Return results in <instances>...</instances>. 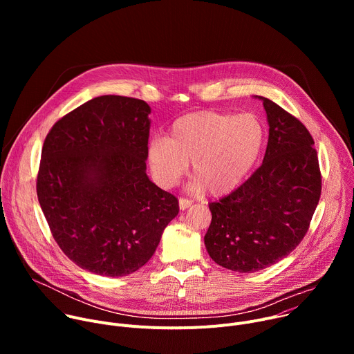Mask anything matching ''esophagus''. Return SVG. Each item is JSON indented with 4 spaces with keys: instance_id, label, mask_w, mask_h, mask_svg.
<instances>
[{
    "instance_id": "1",
    "label": "esophagus",
    "mask_w": 354,
    "mask_h": 354,
    "mask_svg": "<svg viewBox=\"0 0 354 354\" xmlns=\"http://www.w3.org/2000/svg\"><path fill=\"white\" fill-rule=\"evenodd\" d=\"M190 206H192V200H187V198H183V197L179 198V209L180 210H186Z\"/></svg>"
}]
</instances>
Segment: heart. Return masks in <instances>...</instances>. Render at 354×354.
Here are the masks:
<instances>
[{
  "instance_id": "obj_1",
  "label": "heart",
  "mask_w": 354,
  "mask_h": 354,
  "mask_svg": "<svg viewBox=\"0 0 354 354\" xmlns=\"http://www.w3.org/2000/svg\"><path fill=\"white\" fill-rule=\"evenodd\" d=\"M266 127L254 113L201 111L174 122L168 137H154L147 156L156 179L174 186L193 161L196 193L213 196L235 190L258 164L266 144Z\"/></svg>"
}]
</instances>
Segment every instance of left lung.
Masks as SVG:
<instances>
[{"label":"left lung","mask_w":354,"mask_h":354,"mask_svg":"<svg viewBox=\"0 0 354 354\" xmlns=\"http://www.w3.org/2000/svg\"><path fill=\"white\" fill-rule=\"evenodd\" d=\"M263 102L269 140L262 165L245 183L210 203L205 235L210 258L239 273H255L286 258L302 241L321 197L314 140L273 100Z\"/></svg>","instance_id":"left-lung-1"}]
</instances>
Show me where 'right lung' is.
Returning a JSON list of instances; mask_svg holds the SVG:
<instances>
[{
	"mask_svg": "<svg viewBox=\"0 0 354 354\" xmlns=\"http://www.w3.org/2000/svg\"><path fill=\"white\" fill-rule=\"evenodd\" d=\"M151 108L104 95L48 131L37 198L50 231L81 269L122 277L142 268L178 216V198L147 175Z\"/></svg>",
	"mask_w": 354,
	"mask_h": 354,
	"instance_id": "right-lung-1",
	"label": "right lung"
}]
</instances>
